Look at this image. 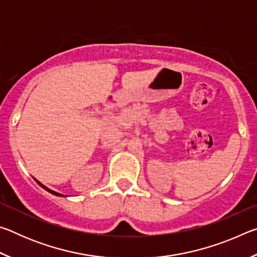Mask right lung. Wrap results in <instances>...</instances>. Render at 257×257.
Masks as SVG:
<instances>
[{"mask_svg": "<svg viewBox=\"0 0 257 257\" xmlns=\"http://www.w3.org/2000/svg\"><path fill=\"white\" fill-rule=\"evenodd\" d=\"M38 182V181H37ZM38 185H40L41 187H43V188H44V189H46L47 191H49V193H51V194H53V195H56V196H62V195H61V194H59V193H55V191H53V190H51V189H49V188H46V187L45 186H43L42 184H41V182H38Z\"/></svg>", "mask_w": 257, "mask_h": 257, "instance_id": "obj_1", "label": "right lung"}]
</instances>
